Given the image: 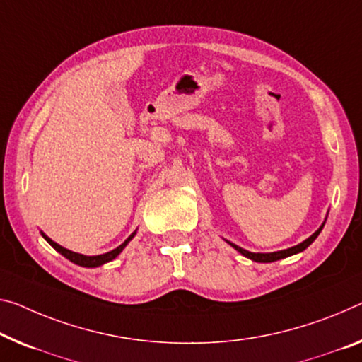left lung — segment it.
Masks as SVG:
<instances>
[{"mask_svg":"<svg viewBox=\"0 0 362 362\" xmlns=\"http://www.w3.org/2000/svg\"><path fill=\"white\" fill-rule=\"evenodd\" d=\"M324 225H325V223H322V226L314 233L313 236H309L308 239H305V241H303L301 244H298V246H293V247H290V249H283V251H276V252H269V254H260V252H257V254H255V252H249V251H246V249L239 247V246H236V244H233V243H230V241H228V244L235 247L238 252H241V254L244 255V257L254 260V262H264V264H267V262H275V260L290 257V255H293V254L303 252L304 249L309 247L310 244L314 243V239H315L317 236H319V233L322 231V228H324Z\"/></svg>","mask_w":362,"mask_h":362,"instance_id":"left-lung-1","label":"left lung"}]
</instances>
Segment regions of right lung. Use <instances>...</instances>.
Returning <instances> with one entry per match:
<instances>
[{"label":"right lung","instance_id":"obj_1","mask_svg":"<svg viewBox=\"0 0 362 362\" xmlns=\"http://www.w3.org/2000/svg\"><path fill=\"white\" fill-rule=\"evenodd\" d=\"M134 235H136V231L132 233V235L126 239V241L121 244V246H118L116 249H113V251H110V252H107V254H100V255H84V254H77V252H72V251H69V249H66V247H63V246H59L58 243H54V241H52V239H49L47 235H43L42 233V236L47 239V241L49 243V246H53L54 249H57V251L61 254V255H64L66 259H69L71 262H74V264H77V265H81V267H88V269H93V267H100V265H103V264H107V262H110V260H113V259H116L119 255V252L123 251V249L127 246V243L131 241L132 238H134Z\"/></svg>","mask_w":362,"mask_h":362}]
</instances>
